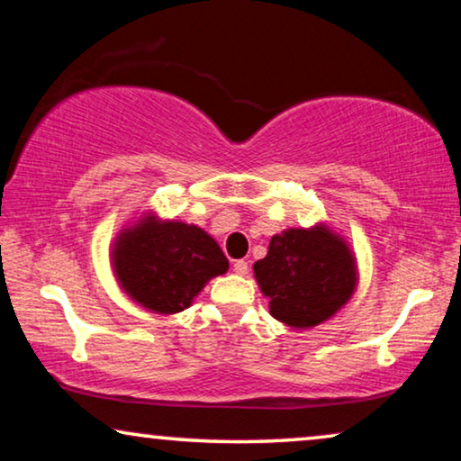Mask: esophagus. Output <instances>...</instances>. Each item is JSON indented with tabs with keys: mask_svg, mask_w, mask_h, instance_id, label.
I'll use <instances>...</instances> for the list:
<instances>
[{
	"mask_svg": "<svg viewBox=\"0 0 461 461\" xmlns=\"http://www.w3.org/2000/svg\"><path fill=\"white\" fill-rule=\"evenodd\" d=\"M232 270H235V275H248L249 270V264L245 260H235V264H232Z\"/></svg>",
	"mask_w": 461,
	"mask_h": 461,
	"instance_id": "obj_1",
	"label": "esophagus"
}]
</instances>
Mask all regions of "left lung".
Wrapping results in <instances>:
<instances>
[{"label": "left lung", "instance_id": "1", "mask_svg": "<svg viewBox=\"0 0 461 461\" xmlns=\"http://www.w3.org/2000/svg\"><path fill=\"white\" fill-rule=\"evenodd\" d=\"M254 275L270 300V314L295 330L333 317L357 287L355 256L325 224L275 235L267 258L254 264Z\"/></svg>", "mask_w": 461, "mask_h": 461}]
</instances>
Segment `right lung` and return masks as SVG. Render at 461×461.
I'll use <instances>...</instances> for the list:
<instances>
[{"mask_svg":"<svg viewBox=\"0 0 461 461\" xmlns=\"http://www.w3.org/2000/svg\"><path fill=\"white\" fill-rule=\"evenodd\" d=\"M113 268L131 300L153 312L174 314L191 306L207 281L224 275L229 260L199 226L147 216L119 232Z\"/></svg>","mask_w":461,"mask_h":461,"instance_id":"right-lung-1","label":"right lung"}]
</instances>
